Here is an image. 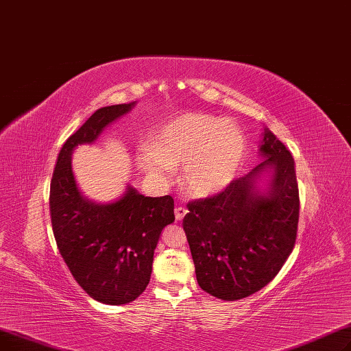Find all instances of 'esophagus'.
<instances>
[{
    "instance_id": "obj_1",
    "label": "esophagus",
    "mask_w": 351,
    "mask_h": 351,
    "mask_svg": "<svg viewBox=\"0 0 351 351\" xmlns=\"http://www.w3.org/2000/svg\"><path fill=\"white\" fill-rule=\"evenodd\" d=\"M174 214H176V220L181 221V220L184 219V217H186V214H187V208H186V207H182V206H180V207H176V210H174Z\"/></svg>"
}]
</instances>
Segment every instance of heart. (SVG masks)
I'll use <instances>...</instances> for the list:
<instances>
[{
	"label": "heart",
	"mask_w": 351,
	"mask_h": 351,
	"mask_svg": "<svg viewBox=\"0 0 351 351\" xmlns=\"http://www.w3.org/2000/svg\"><path fill=\"white\" fill-rule=\"evenodd\" d=\"M245 153L241 128L220 117L189 112L173 117L136 153L138 169L156 182H165L182 165V186L206 198L226 189L236 177Z\"/></svg>",
	"instance_id": "heart-1"
}]
</instances>
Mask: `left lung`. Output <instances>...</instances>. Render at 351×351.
<instances>
[{"label": "left lung", "mask_w": 351, "mask_h": 351, "mask_svg": "<svg viewBox=\"0 0 351 351\" xmlns=\"http://www.w3.org/2000/svg\"><path fill=\"white\" fill-rule=\"evenodd\" d=\"M260 154L265 160L224 191L190 202L182 220L198 286L226 302L269 285L297 237L300 198L293 156L269 128ZM263 172L272 174L264 192L258 187Z\"/></svg>", "instance_id": "8db88e82"}]
</instances>
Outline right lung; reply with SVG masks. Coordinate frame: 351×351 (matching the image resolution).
Here are the masks:
<instances>
[{
    "instance_id": "obj_1",
    "label": "right lung",
    "mask_w": 351,
    "mask_h": 351,
    "mask_svg": "<svg viewBox=\"0 0 351 351\" xmlns=\"http://www.w3.org/2000/svg\"><path fill=\"white\" fill-rule=\"evenodd\" d=\"M136 103L97 110L61 148L49 187V211L60 253L75 281L99 303L121 306L145 290L161 231L174 221L171 195L145 197L127 186L112 203H94L78 190L71 154Z\"/></svg>"
}]
</instances>
